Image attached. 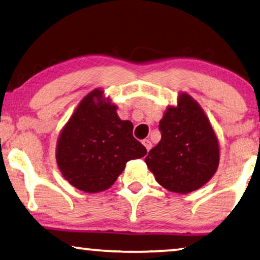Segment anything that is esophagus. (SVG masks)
<instances>
[{"label": "esophagus", "mask_w": 260, "mask_h": 260, "mask_svg": "<svg viewBox=\"0 0 260 260\" xmlns=\"http://www.w3.org/2000/svg\"><path fill=\"white\" fill-rule=\"evenodd\" d=\"M142 143H143V145L145 147V149H147V150L149 151L151 149V147H152V144H151V142L149 141V140H143L142 141Z\"/></svg>", "instance_id": "34e87169"}]
</instances>
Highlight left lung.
<instances>
[{
  "label": "left lung",
  "instance_id": "left-lung-1",
  "mask_svg": "<svg viewBox=\"0 0 260 260\" xmlns=\"http://www.w3.org/2000/svg\"><path fill=\"white\" fill-rule=\"evenodd\" d=\"M161 141L145 163L155 180L174 193L188 194L207 183L219 166V143L209 120L189 94L181 93L159 120Z\"/></svg>",
  "mask_w": 260,
  "mask_h": 260
}]
</instances>
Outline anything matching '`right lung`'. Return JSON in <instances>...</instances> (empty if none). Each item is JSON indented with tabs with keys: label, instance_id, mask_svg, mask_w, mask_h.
<instances>
[{
	"label": "right lung",
	"instance_id": "obj_1",
	"mask_svg": "<svg viewBox=\"0 0 260 260\" xmlns=\"http://www.w3.org/2000/svg\"><path fill=\"white\" fill-rule=\"evenodd\" d=\"M95 88L85 95L62 127L56 163L62 176L85 193H99L115 183L130 159L147 149L133 136L134 125L117 115V106Z\"/></svg>",
	"mask_w": 260,
	"mask_h": 260
}]
</instances>
